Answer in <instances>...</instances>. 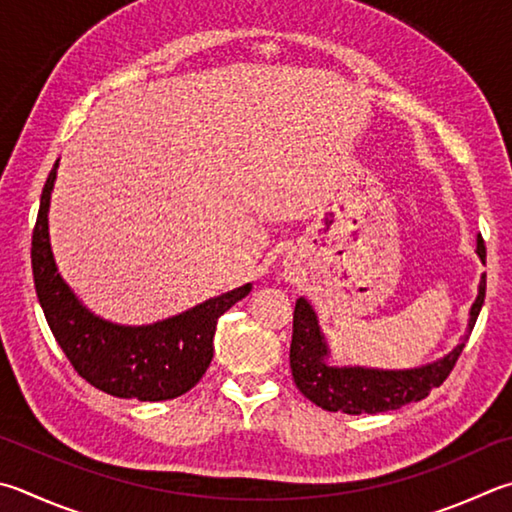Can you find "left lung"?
<instances>
[{"instance_id":"obj_1","label":"left lung","mask_w":512,"mask_h":512,"mask_svg":"<svg viewBox=\"0 0 512 512\" xmlns=\"http://www.w3.org/2000/svg\"><path fill=\"white\" fill-rule=\"evenodd\" d=\"M477 253L486 262V244L479 237ZM486 297V275L481 277L479 295L470 311L468 331L461 345L450 351L434 365L407 371H380L362 367H329L324 358L329 356L327 345L315 320L311 304L300 297L293 313V340H291V371L300 392L327 412L345 414H380L401 410L407 403L423 401L434 387L443 385L450 371L457 365L463 347L470 338L479 311Z\"/></svg>"}]
</instances>
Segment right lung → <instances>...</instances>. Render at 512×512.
<instances>
[{"label": "right lung", "mask_w": 512, "mask_h": 512, "mask_svg": "<svg viewBox=\"0 0 512 512\" xmlns=\"http://www.w3.org/2000/svg\"><path fill=\"white\" fill-rule=\"evenodd\" d=\"M55 167L44 183L33 228L35 291L55 340L73 369L96 389L118 398L170 401L199 383L215 353L217 320L250 293L253 284L224 293L150 327H118L82 306L55 268L49 244V199Z\"/></svg>", "instance_id": "add662e5"}]
</instances>
